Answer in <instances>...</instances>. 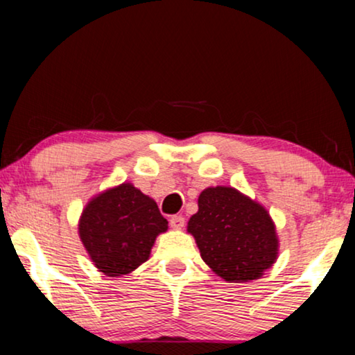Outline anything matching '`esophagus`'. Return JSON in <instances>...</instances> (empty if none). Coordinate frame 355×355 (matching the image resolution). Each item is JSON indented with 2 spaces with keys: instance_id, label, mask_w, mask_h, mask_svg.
<instances>
[{
  "instance_id": "34e87169",
  "label": "esophagus",
  "mask_w": 355,
  "mask_h": 355,
  "mask_svg": "<svg viewBox=\"0 0 355 355\" xmlns=\"http://www.w3.org/2000/svg\"><path fill=\"white\" fill-rule=\"evenodd\" d=\"M184 225H186V220L181 215H174L171 216V220H169V226L173 227V230H182Z\"/></svg>"
}]
</instances>
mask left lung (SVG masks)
<instances>
[{
	"instance_id": "left-lung-1",
	"label": "left lung",
	"mask_w": 355,
	"mask_h": 355,
	"mask_svg": "<svg viewBox=\"0 0 355 355\" xmlns=\"http://www.w3.org/2000/svg\"><path fill=\"white\" fill-rule=\"evenodd\" d=\"M187 231L205 263L230 283L263 275L278 257V237L268 211L232 187H208Z\"/></svg>"
}]
</instances>
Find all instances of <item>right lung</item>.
Wrapping results in <instances>:
<instances>
[{
	"instance_id": "add662e5",
	"label": "right lung",
	"mask_w": 355,
	"mask_h": 355,
	"mask_svg": "<svg viewBox=\"0 0 355 355\" xmlns=\"http://www.w3.org/2000/svg\"><path fill=\"white\" fill-rule=\"evenodd\" d=\"M168 230L155 200L121 184L92 198L79 221L82 244L101 273L121 276L148 260L159 232Z\"/></svg>"
}]
</instances>
